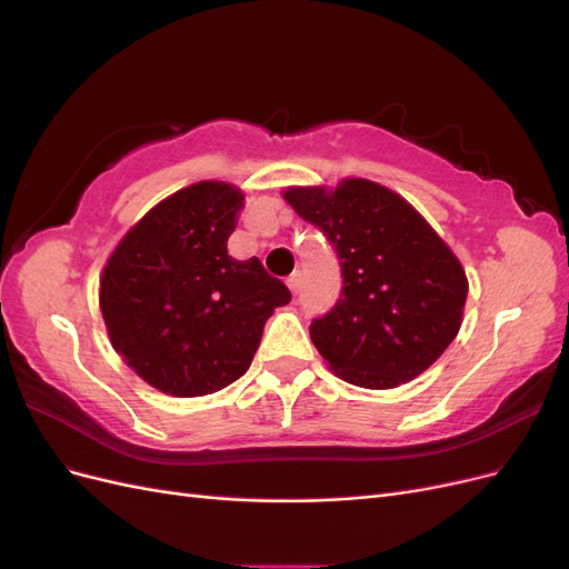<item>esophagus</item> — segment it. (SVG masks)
<instances>
[{"label":"esophagus","mask_w":569,"mask_h":569,"mask_svg":"<svg viewBox=\"0 0 569 569\" xmlns=\"http://www.w3.org/2000/svg\"><path fill=\"white\" fill-rule=\"evenodd\" d=\"M287 287H289V291H291V295H299V291H301V272H295V274H291V278L287 280Z\"/></svg>","instance_id":"34e87169"}]
</instances>
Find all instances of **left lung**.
I'll return each instance as SVG.
<instances>
[{
    "instance_id": "obj_1",
    "label": "left lung",
    "mask_w": 569,
    "mask_h": 569,
    "mask_svg": "<svg viewBox=\"0 0 569 569\" xmlns=\"http://www.w3.org/2000/svg\"><path fill=\"white\" fill-rule=\"evenodd\" d=\"M282 197L339 256L341 299L311 322L327 366L366 389L416 380L460 330L468 278L456 253L401 194L372 180L287 187Z\"/></svg>"
}]
</instances>
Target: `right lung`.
Wrapping results in <instances>:
<instances>
[{"label": "right lung", "mask_w": 569, "mask_h": 569, "mask_svg": "<svg viewBox=\"0 0 569 569\" xmlns=\"http://www.w3.org/2000/svg\"><path fill=\"white\" fill-rule=\"evenodd\" d=\"M242 206V189L230 182L178 189L134 222L101 270L111 347L168 396L192 399L239 380L266 320L291 299L258 258L228 253Z\"/></svg>", "instance_id": "1"}]
</instances>
